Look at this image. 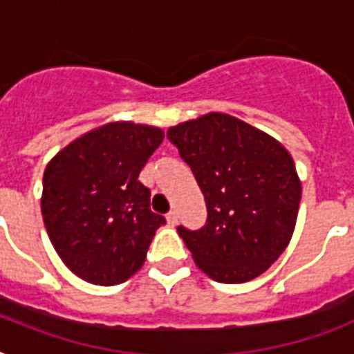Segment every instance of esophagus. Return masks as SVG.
Wrapping results in <instances>:
<instances>
[{
  "instance_id": "34e87169",
  "label": "esophagus",
  "mask_w": 354,
  "mask_h": 354,
  "mask_svg": "<svg viewBox=\"0 0 354 354\" xmlns=\"http://www.w3.org/2000/svg\"><path fill=\"white\" fill-rule=\"evenodd\" d=\"M167 222H169V226H176V224H178V213H176V211H169V213H167Z\"/></svg>"
}]
</instances>
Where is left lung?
<instances>
[{
	"instance_id": "8db88e82",
	"label": "left lung",
	"mask_w": 354,
	"mask_h": 354,
	"mask_svg": "<svg viewBox=\"0 0 354 354\" xmlns=\"http://www.w3.org/2000/svg\"><path fill=\"white\" fill-rule=\"evenodd\" d=\"M207 205L200 230L178 226L204 274L246 283L285 252L296 227L301 182L288 150L227 113H205L169 128Z\"/></svg>"
}]
</instances>
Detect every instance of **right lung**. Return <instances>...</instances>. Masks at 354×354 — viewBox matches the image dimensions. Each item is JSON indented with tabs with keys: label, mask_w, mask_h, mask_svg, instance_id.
<instances>
[{
	"label": "right lung",
	"mask_w": 354,
	"mask_h": 354,
	"mask_svg": "<svg viewBox=\"0 0 354 354\" xmlns=\"http://www.w3.org/2000/svg\"><path fill=\"white\" fill-rule=\"evenodd\" d=\"M163 130L128 121L80 136L44 172L41 216L53 246L75 275L112 286L132 277L165 218L150 209L139 172Z\"/></svg>",
	"instance_id": "right-lung-1"
}]
</instances>
